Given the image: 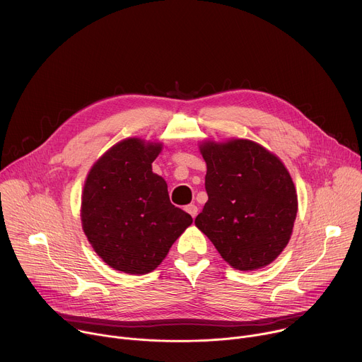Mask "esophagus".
Here are the masks:
<instances>
[{
  "label": "esophagus",
  "instance_id": "obj_1",
  "mask_svg": "<svg viewBox=\"0 0 362 362\" xmlns=\"http://www.w3.org/2000/svg\"><path fill=\"white\" fill-rule=\"evenodd\" d=\"M185 211H187L192 218H195V216L198 214V209H197V206H194V204L185 206Z\"/></svg>",
  "mask_w": 362,
  "mask_h": 362
}]
</instances>
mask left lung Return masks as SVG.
Returning <instances> with one entry per match:
<instances>
[{"label": "left lung", "mask_w": 362, "mask_h": 362, "mask_svg": "<svg viewBox=\"0 0 362 362\" xmlns=\"http://www.w3.org/2000/svg\"><path fill=\"white\" fill-rule=\"evenodd\" d=\"M209 202L195 226L234 269L256 270L284 252L298 213L291 174L276 155L249 139L206 141Z\"/></svg>", "instance_id": "8db88e82"}]
</instances>
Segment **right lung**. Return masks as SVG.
Here are the masks:
<instances>
[{"instance_id":"add662e5","label":"right lung","mask_w":362,"mask_h":362,"mask_svg":"<svg viewBox=\"0 0 362 362\" xmlns=\"http://www.w3.org/2000/svg\"><path fill=\"white\" fill-rule=\"evenodd\" d=\"M160 149L159 142L124 139L88 174L83 231L98 256L115 270L152 272L192 223L188 213L171 204L165 180L152 173Z\"/></svg>"}]
</instances>
